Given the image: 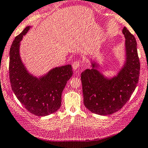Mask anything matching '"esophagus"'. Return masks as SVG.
<instances>
[{"label": "esophagus", "mask_w": 148, "mask_h": 148, "mask_svg": "<svg viewBox=\"0 0 148 148\" xmlns=\"http://www.w3.org/2000/svg\"><path fill=\"white\" fill-rule=\"evenodd\" d=\"M80 63L79 61H75L73 63V70L75 71H76V70L78 69L79 68H80Z\"/></svg>", "instance_id": "esophagus-1"}]
</instances>
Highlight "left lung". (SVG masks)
Masks as SVG:
<instances>
[{
  "instance_id": "left-lung-1",
  "label": "left lung",
  "mask_w": 148,
  "mask_h": 148,
  "mask_svg": "<svg viewBox=\"0 0 148 148\" xmlns=\"http://www.w3.org/2000/svg\"><path fill=\"white\" fill-rule=\"evenodd\" d=\"M124 34L125 61L116 76L104 77L97 70L99 64L91 61L92 68L81 73L84 104L94 114L110 115L121 109L134 92L140 75L137 43L126 27Z\"/></svg>"
}]
</instances>
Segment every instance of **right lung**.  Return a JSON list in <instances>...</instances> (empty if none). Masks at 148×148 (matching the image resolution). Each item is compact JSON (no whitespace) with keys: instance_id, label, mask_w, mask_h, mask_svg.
I'll use <instances>...</instances> for the list:
<instances>
[{"instance_id":"right-lung-1","label":"right lung","mask_w":148,"mask_h":148,"mask_svg":"<svg viewBox=\"0 0 148 148\" xmlns=\"http://www.w3.org/2000/svg\"><path fill=\"white\" fill-rule=\"evenodd\" d=\"M28 26L15 38L10 50L9 75L12 90L25 109L38 116L56 112L61 105V95L73 75L71 65L56 67L36 77L28 73L20 56V42L29 31Z\"/></svg>"}]
</instances>
